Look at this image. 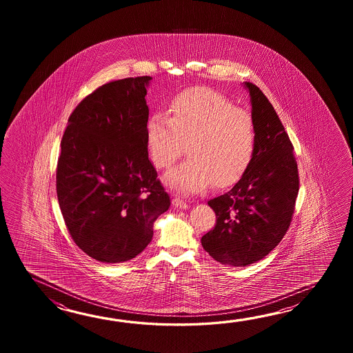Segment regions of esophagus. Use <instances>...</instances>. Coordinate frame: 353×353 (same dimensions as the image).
<instances>
[{"label": "esophagus", "mask_w": 353, "mask_h": 353, "mask_svg": "<svg viewBox=\"0 0 353 353\" xmlns=\"http://www.w3.org/2000/svg\"><path fill=\"white\" fill-rule=\"evenodd\" d=\"M172 203H173V205L175 208H180V210H187L188 208V203L185 202L184 199L179 198V196H175L173 201H172Z\"/></svg>", "instance_id": "34e87169"}]
</instances>
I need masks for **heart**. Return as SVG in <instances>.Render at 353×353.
<instances>
[{
    "label": "heart",
    "instance_id": "heart-1",
    "mask_svg": "<svg viewBox=\"0 0 353 353\" xmlns=\"http://www.w3.org/2000/svg\"><path fill=\"white\" fill-rule=\"evenodd\" d=\"M152 164L166 169L183 154L189 158L166 174L165 181L184 193L213 183L230 187L248 170L256 151L252 114L210 88H193L174 98L168 114L154 113L146 125Z\"/></svg>",
    "mask_w": 353,
    "mask_h": 353
}]
</instances>
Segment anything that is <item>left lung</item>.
Returning a JSON list of instances; mask_svg holds the SVG:
<instances>
[{
    "label": "left lung",
    "mask_w": 353,
    "mask_h": 353,
    "mask_svg": "<svg viewBox=\"0 0 353 353\" xmlns=\"http://www.w3.org/2000/svg\"><path fill=\"white\" fill-rule=\"evenodd\" d=\"M255 121L256 151L241 179L225 194L208 201L216 225L202 246L216 261L246 266L263 259L283 240L299 192L294 146L269 99L245 82Z\"/></svg>",
    "instance_id": "1"
}]
</instances>
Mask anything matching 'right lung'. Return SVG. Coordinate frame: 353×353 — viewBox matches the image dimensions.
<instances>
[{
	"mask_svg": "<svg viewBox=\"0 0 353 353\" xmlns=\"http://www.w3.org/2000/svg\"><path fill=\"white\" fill-rule=\"evenodd\" d=\"M151 79L125 78L92 92L69 116L60 143L61 214L75 245L101 263L141 254L170 205L146 143Z\"/></svg>",
	"mask_w": 353,
	"mask_h": 353,
	"instance_id": "obj_1",
	"label": "right lung"
}]
</instances>
